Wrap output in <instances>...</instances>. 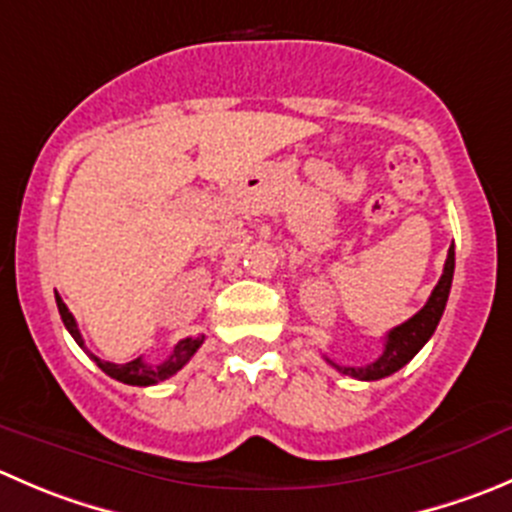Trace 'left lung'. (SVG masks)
<instances>
[{"instance_id":"1","label":"left lung","mask_w":512,"mask_h":512,"mask_svg":"<svg viewBox=\"0 0 512 512\" xmlns=\"http://www.w3.org/2000/svg\"><path fill=\"white\" fill-rule=\"evenodd\" d=\"M453 272H455V250L450 247L448 260H445V267H443V275H440L435 290L430 292L425 307L420 312H415L408 322H403V325L393 327V330L388 332V337H385V350H382V355L377 357L375 362H370V365L365 367H342V365H335L332 360H327V357L325 360L330 362L332 367H337L342 375H350L355 377V380H380V377H388L393 375V372H398L400 367L408 365V362L418 355L420 347L433 337L435 327H438L440 317H443L445 302H448L450 285H453Z\"/></svg>"}]
</instances>
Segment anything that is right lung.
Instances as JSON below:
<instances>
[{
	"label": "right lung",
	"instance_id": "1",
	"mask_svg": "<svg viewBox=\"0 0 512 512\" xmlns=\"http://www.w3.org/2000/svg\"><path fill=\"white\" fill-rule=\"evenodd\" d=\"M54 297H57V307H59V315H62L64 327H67L69 335L74 337V342H77L79 347H84L82 335H79L77 320H74V315L67 310V305H64L62 297H59L57 292H54ZM202 342H205V335L185 337V340L177 342L175 350H172V355L167 357L165 362H160V365H147L142 357H137V360H132V362H124V365H114V362L99 360V357L92 355V352H89V357H92V360L97 362V365L102 367L109 377H114V380L124 382V385H140V388H147V385H157V382L167 380V377L175 375L177 370H182V367L190 362V357L200 350Z\"/></svg>",
	"mask_w": 512,
	"mask_h": 512
}]
</instances>
